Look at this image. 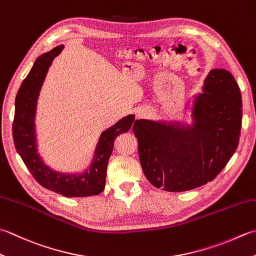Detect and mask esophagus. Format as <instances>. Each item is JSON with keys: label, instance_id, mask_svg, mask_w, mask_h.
Listing matches in <instances>:
<instances>
[{"label": "esophagus", "instance_id": "34e87169", "mask_svg": "<svg viewBox=\"0 0 256 256\" xmlns=\"http://www.w3.org/2000/svg\"><path fill=\"white\" fill-rule=\"evenodd\" d=\"M140 115H141V114H140ZM142 115H143V114H142Z\"/></svg>", "mask_w": 256, "mask_h": 256}]
</instances>
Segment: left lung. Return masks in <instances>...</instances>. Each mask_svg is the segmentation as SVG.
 <instances>
[{
	"label": "left lung",
	"instance_id": "8db88e82",
	"mask_svg": "<svg viewBox=\"0 0 256 256\" xmlns=\"http://www.w3.org/2000/svg\"><path fill=\"white\" fill-rule=\"evenodd\" d=\"M192 123L136 120L133 132L153 186L184 192L211 182L238 148L242 96L233 75L214 68L193 98Z\"/></svg>",
	"mask_w": 256,
	"mask_h": 256
}]
</instances>
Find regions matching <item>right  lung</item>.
<instances>
[{"label": "right lung", "instance_id": "add662e5", "mask_svg": "<svg viewBox=\"0 0 256 256\" xmlns=\"http://www.w3.org/2000/svg\"><path fill=\"white\" fill-rule=\"evenodd\" d=\"M63 48L64 45H58L51 51L40 55L22 82L15 98L13 140L24 164L43 188L66 198L91 196L103 192L105 188L108 163L115 138L120 134L128 132L136 121L135 115L130 114L102 132L91 165L83 173L58 172L45 164L38 151L35 131L36 103L48 68Z\"/></svg>", "mask_w": 256, "mask_h": 256}]
</instances>
